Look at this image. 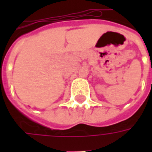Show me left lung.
I'll return each instance as SVG.
<instances>
[{
	"instance_id": "1",
	"label": "left lung",
	"mask_w": 152,
	"mask_h": 152,
	"mask_svg": "<svg viewBox=\"0 0 152 152\" xmlns=\"http://www.w3.org/2000/svg\"><path fill=\"white\" fill-rule=\"evenodd\" d=\"M151 71H152V66H151Z\"/></svg>"
}]
</instances>
